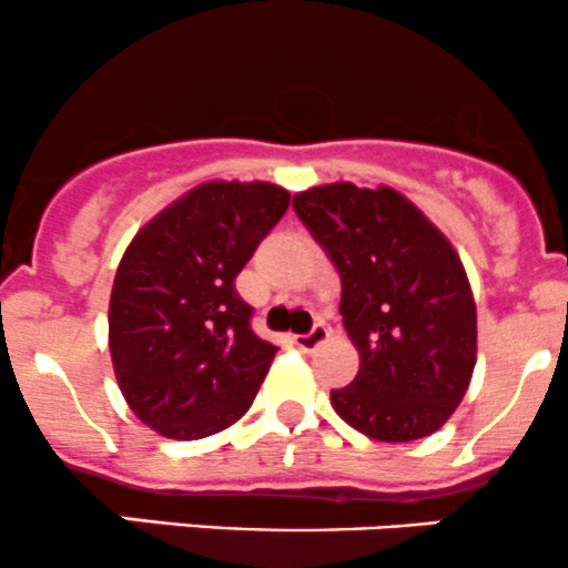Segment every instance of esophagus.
<instances>
[{
  "label": "esophagus",
  "mask_w": 568,
  "mask_h": 568,
  "mask_svg": "<svg viewBox=\"0 0 568 568\" xmlns=\"http://www.w3.org/2000/svg\"><path fill=\"white\" fill-rule=\"evenodd\" d=\"M327 337H329V329L324 327L322 322H316L314 327H311V333L295 335V337H292V343H295V346L301 348V352H314V348L322 346V343L327 341Z\"/></svg>",
  "instance_id": "34e87169"
}]
</instances>
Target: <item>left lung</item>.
<instances>
[{
  "instance_id": "obj_1",
  "label": "left lung",
  "mask_w": 568,
  "mask_h": 568,
  "mask_svg": "<svg viewBox=\"0 0 568 568\" xmlns=\"http://www.w3.org/2000/svg\"><path fill=\"white\" fill-rule=\"evenodd\" d=\"M341 273L359 373L329 392L337 416L381 443L429 437L473 381L477 314L450 241L392 187L322 184L292 199Z\"/></svg>"
}]
</instances>
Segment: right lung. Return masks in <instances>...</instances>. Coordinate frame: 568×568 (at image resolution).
Masks as SVG:
<instances>
[{"mask_svg":"<svg viewBox=\"0 0 568 568\" xmlns=\"http://www.w3.org/2000/svg\"><path fill=\"white\" fill-rule=\"evenodd\" d=\"M290 206L271 182H206L133 235L114 273L110 354L139 422L201 439L239 422L278 348L254 335L235 276Z\"/></svg>","mask_w":568,"mask_h":568,"instance_id":"obj_1","label":"right lung"}]
</instances>
